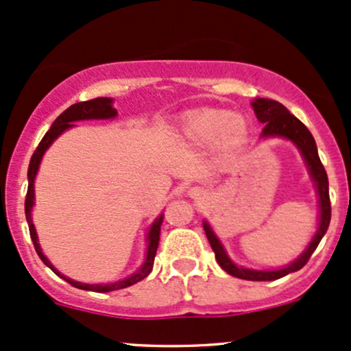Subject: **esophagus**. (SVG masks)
Returning <instances> with one entry per match:
<instances>
[{
	"label": "esophagus",
	"mask_w": 351,
	"mask_h": 351,
	"mask_svg": "<svg viewBox=\"0 0 351 351\" xmlns=\"http://www.w3.org/2000/svg\"><path fill=\"white\" fill-rule=\"evenodd\" d=\"M202 195V191H199V188H191L190 190V196H193V198H196V196Z\"/></svg>",
	"instance_id": "obj_1"
}]
</instances>
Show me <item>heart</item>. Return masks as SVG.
Here are the masks:
<instances>
[{"label": "heart", "mask_w": 351, "mask_h": 351, "mask_svg": "<svg viewBox=\"0 0 351 351\" xmlns=\"http://www.w3.org/2000/svg\"><path fill=\"white\" fill-rule=\"evenodd\" d=\"M248 136V126L241 117H232L225 110H205L193 114L183 125V138L198 146L217 141L223 153H233Z\"/></svg>", "instance_id": "b5f03b06"}]
</instances>
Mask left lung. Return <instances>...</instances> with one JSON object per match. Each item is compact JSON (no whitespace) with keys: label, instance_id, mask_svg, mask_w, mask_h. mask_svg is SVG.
Instances as JSON below:
<instances>
[{"label":"left lung","instance_id":"left-lung-1","mask_svg":"<svg viewBox=\"0 0 351 351\" xmlns=\"http://www.w3.org/2000/svg\"><path fill=\"white\" fill-rule=\"evenodd\" d=\"M253 110L258 121L263 123L265 128L261 133V138H287L293 143L296 148L302 153L303 160H305L308 171H310L311 180L315 182V188H317L318 193V203H319V223L318 230L315 233L313 240L310 241V245L306 246L305 252L302 253L293 263H290L288 267L280 268V269H252V268H243L237 267L230 256L226 255L225 248H223L221 241L218 240L217 234L213 233L211 226L205 221L203 223V228H205L206 238L210 241L211 248L215 252V258H217L218 265L225 269L228 275L237 276L241 280H252V282H273V280H278L282 276H287L288 273L298 271L300 268H303L306 265V261L310 260V256L313 255V252L317 250L319 241H322L323 234L326 233L330 225V218H332V205H330V193H328V176H326L325 168H323L322 161H319L317 143H315L313 134L308 132V128L300 121L298 118H295L290 111L285 108L282 103L275 101V99L268 98H256L252 103Z\"/></svg>","mask_w":351,"mask_h":351}]
</instances>
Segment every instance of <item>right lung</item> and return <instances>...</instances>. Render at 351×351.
<instances>
[{
	"mask_svg": "<svg viewBox=\"0 0 351 351\" xmlns=\"http://www.w3.org/2000/svg\"><path fill=\"white\" fill-rule=\"evenodd\" d=\"M117 114L118 113L113 108V99L111 98H95V99H90V101L75 103V105L69 106L68 110H64L63 113L53 121L51 128L46 132L43 140L40 141L38 148L34 149L32 161H29V167H28V193H26V199H25V213H26V221H28V226H29V237H32L34 250H36L38 256L41 258V261H43L46 267L51 268L58 276L66 280V282L69 285H73L75 288H80V290L98 291V293H106V291H114V290H121V288H126V287H132V285L141 282V280L149 275V271L153 269V263H155L158 241H160V230H161V223H163L165 215L161 213L160 217L153 221V225L149 226L148 237H146V240H148L146 256H145L143 265H141L140 269H136V273H133V275L128 276V278L121 280V282H114V283H106V285L80 283L61 275V273L58 271L51 263H49V260L43 255V252H41V246L38 243L36 230H34L33 219H32V210L34 205V178H36L38 168H40L41 158H43L46 149L51 146L53 141H55L61 133L66 132L68 128H73V126H75L73 123L82 121V119H111L117 117Z\"/></svg>",
	"mask_w": 351,
	"mask_h": 351,
	"instance_id": "right-lung-1",
	"label": "right lung"
}]
</instances>
